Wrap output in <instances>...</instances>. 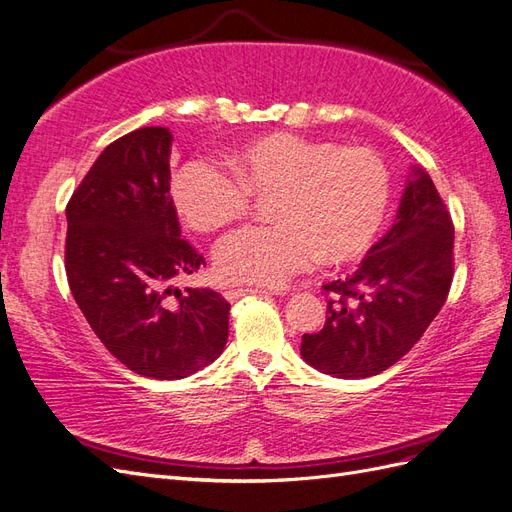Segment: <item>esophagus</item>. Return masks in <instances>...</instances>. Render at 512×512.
Instances as JSON below:
<instances>
[{"label": "esophagus", "mask_w": 512, "mask_h": 512, "mask_svg": "<svg viewBox=\"0 0 512 512\" xmlns=\"http://www.w3.org/2000/svg\"><path fill=\"white\" fill-rule=\"evenodd\" d=\"M250 292H262V294H273V290H252V288H228L224 290V297L228 301H237L243 294H250Z\"/></svg>", "instance_id": "esophagus-1"}]
</instances>
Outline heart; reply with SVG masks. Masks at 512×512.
<instances>
[{
	"label": "heart",
	"instance_id": "heart-1",
	"mask_svg": "<svg viewBox=\"0 0 512 512\" xmlns=\"http://www.w3.org/2000/svg\"><path fill=\"white\" fill-rule=\"evenodd\" d=\"M235 177L209 160L185 164L173 200L194 230L215 232L245 218L254 198H271V226H250L215 250L230 284L282 286L316 258L344 265L374 243L391 200V173L378 151L327 138L277 132L228 158Z\"/></svg>",
	"mask_w": 512,
	"mask_h": 512
}]
</instances>
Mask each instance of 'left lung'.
<instances>
[{"label":"left lung","mask_w":512,"mask_h":512,"mask_svg":"<svg viewBox=\"0 0 512 512\" xmlns=\"http://www.w3.org/2000/svg\"><path fill=\"white\" fill-rule=\"evenodd\" d=\"M455 226L431 177L414 168L395 224L346 280L324 284L327 320L301 356L335 378H369L423 337L453 282Z\"/></svg>","instance_id":"obj_1"}]
</instances>
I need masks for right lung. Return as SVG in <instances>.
<instances>
[{
  "label": "right lung",
  "instance_id": "1",
  "mask_svg": "<svg viewBox=\"0 0 512 512\" xmlns=\"http://www.w3.org/2000/svg\"><path fill=\"white\" fill-rule=\"evenodd\" d=\"M170 143L166 128L117 138L66 207V275L76 305L119 363L156 380L188 378L218 359L230 312L220 292L170 286L205 265L181 237Z\"/></svg>",
  "mask_w": 512,
  "mask_h": 512
}]
</instances>
